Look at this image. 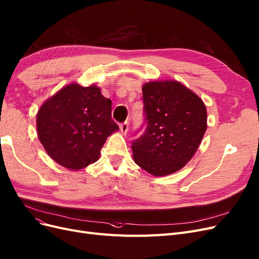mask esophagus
<instances>
[{
	"instance_id": "34e87169",
	"label": "esophagus",
	"mask_w": 259,
	"mask_h": 259,
	"mask_svg": "<svg viewBox=\"0 0 259 259\" xmlns=\"http://www.w3.org/2000/svg\"><path fill=\"white\" fill-rule=\"evenodd\" d=\"M128 128H129V123L128 121H123L119 124V129L121 131V133H123V135H126L127 131H128Z\"/></svg>"
}]
</instances>
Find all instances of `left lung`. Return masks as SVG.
Wrapping results in <instances>:
<instances>
[{"label": "left lung", "mask_w": 259, "mask_h": 259, "mask_svg": "<svg viewBox=\"0 0 259 259\" xmlns=\"http://www.w3.org/2000/svg\"><path fill=\"white\" fill-rule=\"evenodd\" d=\"M144 132L132 141L133 159L154 176L183 168L197 150L207 129V111L198 96L176 81L143 86Z\"/></svg>", "instance_id": "8db88e82"}]
</instances>
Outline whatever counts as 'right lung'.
Returning a JSON list of instances; mask_svg holds the SVG:
<instances>
[{"mask_svg":"<svg viewBox=\"0 0 259 259\" xmlns=\"http://www.w3.org/2000/svg\"><path fill=\"white\" fill-rule=\"evenodd\" d=\"M112 101L96 86H65L37 113L38 138L57 163L80 169L98 160L108 137L118 130Z\"/></svg>","mask_w":259,"mask_h":259,"instance_id":"right-lung-1","label":"right lung"}]
</instances>
